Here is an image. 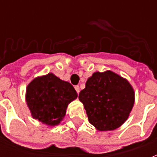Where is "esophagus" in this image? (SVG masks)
Wrapping results in <instances>:
<instances>
[{
	"mask_svg": "<svg viewBox=\"0 0 157 157\" xmlns=\"http://www.w3.org/2000/svg\"><path fill=\"white\" fill-rule=\"evenodd\" d=\"M75 90H76V92L79 94V92H80V87H79V86H75Z\"/></svg>",
	"mask_w": 157,
	"mask_h": 157,
	"instance_id": "34e87169",
	"label": "esophagus"
}]
</instances>
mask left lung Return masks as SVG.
<instances>
[{
	"instance_id": "left-lung-1",
	"label": "left lung",
	"mask_w": 157,
	"mask_h": 157,
	"mask_svg": "<svg viewBox=\"0 0 157 157\" xmlns=\"http://www.w3.org/2000/svg\"><path fill=\"white\" fill-rule=\"evenodd\" d=\"M89 121L99 131L119 128L126 121L135 100L128 80L113 71H96L79 94Z\"/></svg>"
}]
</instances>
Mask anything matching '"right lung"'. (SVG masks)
Instances as JSON below:
<instances>
[{
    "mask_svg": "<svg viewBox=\"0 0 157 157\" xmlns=\"http://www.w3.org/2000/svg\"><path fill=\"white\" fill-rule=\"evenodd\" d=\"M77 95L71 84L52 72L34 78L26 89V102L33 118L50 127L60 124L68 104Z\"/></svg>",
    "mask_w": 157,
    "mask_h": 157,
    "instance_id": "1",
    "label": "right lung"
}]
</instances>
